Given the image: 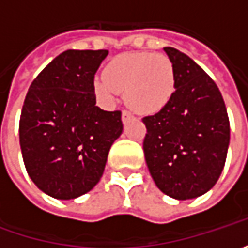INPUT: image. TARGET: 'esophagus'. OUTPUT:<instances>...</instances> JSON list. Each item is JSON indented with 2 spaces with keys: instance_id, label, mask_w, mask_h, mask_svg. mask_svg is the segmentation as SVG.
Segmentation results:
<instances>
[{
  "instance_id": "1",
  "label": "esophagus",
  "mask_w": 248,
  "mask_h": 248,
  "mask_svg": "<svg viewBox=\"0 0 248 248\" xmlns=\"http://www.w3.org/2000/svg\"><path fill=\"white\" fill-rule=\"evenodd\" d=\"M131 117H132V114L129 113L128 110H123V113H121V120H123V123H127Z\"/></svg>"
}]
</instances>
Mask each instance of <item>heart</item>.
<instances>
[{
	"instance_id": "1",
	"label": "heart",
	"mask_w": 248,
	"mask_h": 248,
	"mask_svg": "<svg viewBox=\"0 0 248 248\" xmlns=\"http://www.w3.org/2000/svg\"><path fill=\"white\" fill-rule=\"evenodd\" d=\"M93 90L108 106L116 102L120 92H124L129 108L140 114H153L174 95V64L163 53H121L106 64L103 77L93 80Z\"/></svg>"
}]
</instances>
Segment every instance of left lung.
Listing matches in <instances>:
<instances>
[{
  "label": "left lung",
  "mask_w": 248,
  "mask_h": 248,
  "mask_svg": "<svg viewBox=\"0 0 248 248\" xmlns=\"http://www.w3.org/2000/svg\"><path fill=\"white\" fill-rule=\"evenodd\" d=\"M175 91L163 109L143 117V152L157 187L176 200L195 199L217 184L225 166L231 127L213 78L187 55L166 46Z\"/></svg>",
  "instance_id": "8db88e82"
}]
</instances>
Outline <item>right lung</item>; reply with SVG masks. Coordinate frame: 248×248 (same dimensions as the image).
<instances>
[{"instance_id": "add662e5", "label": "right lung", "mask_w": 248, "mask_h": 248, "mask_svg": "<svg viewBox=\"0 0 248 248\" xmlns=\"http://www.w3.org/2000/svg\"><path fill=\"white\" fill-rule=\"evenodd\" d=\"M108 53L64 51L26 95L19 123L24 166L37 187L53 199L70 200L93 189L123 132L121 111L96 106L93 78Z\"/></svg>"}]
</instances>
